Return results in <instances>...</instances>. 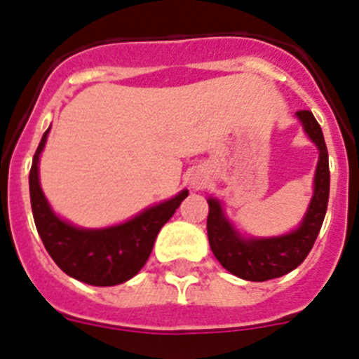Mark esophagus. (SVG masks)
Instances as JSON below:
<instances>
[{"label":"esophagus","mask_w":359,"mask_h":359,"mask_svg":"<svg viewBox=\"0 0 359 359\" xmlns=\"http://www.w3.org/2000/svg\"><path fill=\"white\" fill-rule=\"evenodd\" d=\"M191 186L193 187H200V186H203V179L200 175H193V179H191Z\"/></svg>","instance_id":"1"}]
</instances>
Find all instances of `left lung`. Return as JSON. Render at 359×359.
I'll return each instance as SVG.
<instances>
[{
	"mask_svg": "<svg viewBox=\"0 0 359 359\" xmlns=\"http://www.w3.org/2000/svg\"><path fill=\"white\" fill-rule=\"evenodd\" d=\"M297 118L309 140L316 144L320 156L315 172V191L302 224L290 234L276 238H250L245 240L232 229L224 216L218 200L209 198L208 238L211 250L219 264L245 280L263 283L286 276L308 257L316 236L324 224L329 200V156L324 134L311 111H299Z\"/></svg>",
	"mask_w": 359,
	"mask_h": 359,
	"instance_id": "8db88e82",
	"label": "left lung"
}]
</instances>
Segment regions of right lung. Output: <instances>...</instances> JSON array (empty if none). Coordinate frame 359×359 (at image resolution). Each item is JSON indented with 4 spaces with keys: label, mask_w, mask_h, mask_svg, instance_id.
<instances>
[{
    "label": "right lung",
    "mask_w": 359,
    "mask_h": 359,
    "mask_svg": "<svg viewBox=\"0 0 359 359\" xmlns=\"http://www.w3.org/2000/svg\"><path fill=\"white\" fill-rule=\"evenodd\" d=\"M48 128L35 150L30 170V200L35 227L57 266L76 280L93 286H114L132 279L144 266L161 227L172 218L187 196V189L173 198L144 209L125 224L107 229H79L51 211L39 184V156Z\"/></svg>",
    "instance_id": "right-lung-1"
}]
</instances>
